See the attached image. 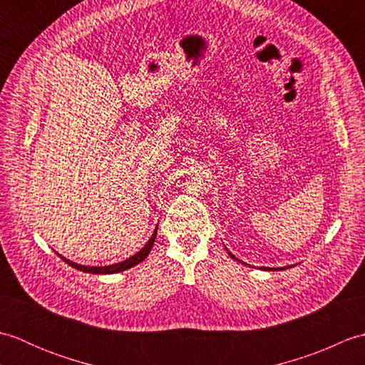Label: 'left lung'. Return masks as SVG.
Returning <instances> with one entry per match:
<instances>
[{"mask_svg": "<svg viewBox=\"0 0 365 365\" xmlns=\"http://www.w3.org/2000/svg\"><path fill=\"white\" fill-rule=\"evenodd\" d=\"M227 254L230 255L232 259H235V255L232 254V252H229V250H227ZM235 260H238V259H235ZM240 262V260H238ZM242 263H245V262H242ZM246 265V263H245ZM292 267H294V265H289V267H284V268H268V267H263V268H260V269H265V271H279V269H287V268H292Z\"/></svg>", "mask_w": 365, "mask_h": 365, "instance_id": "1", "label": "left lung"}]
</instances>
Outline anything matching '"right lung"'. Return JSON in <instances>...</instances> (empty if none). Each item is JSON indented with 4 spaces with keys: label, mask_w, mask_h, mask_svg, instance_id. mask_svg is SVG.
<instances>
[{
    "label": "right lung",
    "mask_w": 365,
    "mask_h": 365,
    "mask_svg": "<svg viewBox=\"0 0 365 365\" xmlns=\"http://www.w3.org/2000/svg\"><path fill=\"white\" fill-rule=\"evenodd\" d=\"M158 229V226H157ZM157 229L153 230L152 237L149 238V242H147L144 245V247L139 252H136L135 255H131V257H128L127 260L123 262H119V263H114V265H108V267H88V265H80V263H75L72 260L66 259L64 255L58 254L61 259H63L67 265H71L72 268L75 269H80V271H84V273H91V274H113V273H120V271H125V269H130L131 267L138 265V263H141L144 259H147V255H149L152 246H153V242H155V237H157Z\"/></svg>",
    "instance_id": "obj_1"
}]
</instances>
